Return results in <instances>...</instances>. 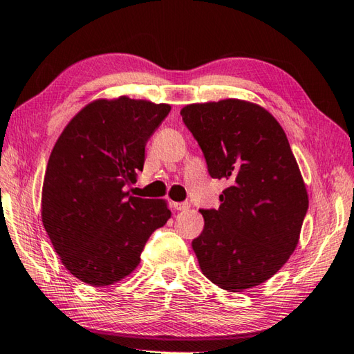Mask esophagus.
Masks as SVG:
<instances>
[{
  "label": "esophagus",
  "mask_w": 354,
  "mask_h": 354,
  "mask_svg": "<svg viewBox=\"0 0 354 354\" xmlns=\"http://www.w3.org/2000/svg\"><path fill=\"white\" fill-rule=\"evenodd\" d=\"M174 207L176 209V210H188L189 209V203H188V201H183V203H174Z\"/></svg>",
  "instance_id": "obj_1"
}]
</instances>
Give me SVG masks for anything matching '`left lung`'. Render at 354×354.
<instances>
[{
  "mask_svg": "<svg viewBox=\"0 0 354 354\" xmlns=\"http://www.w3.org/2000/svg\"><path fill=\"white\" fill-rule=\"evenodd\" d=\"M209 175L230 187L218 209H201L205 228L193 240L203 274L241 292L264 283L295 250L308 196L283 129L267 109L239 99L180 111Z\"/></svg>",
  "mask_w": 354,
  "mask_h": 354,
  "instance_id": "obj_1",
  "label": "left lung"
}]
</instances>
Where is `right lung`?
<instances>
[{"label":"right lung","mask_w":354,"mask_h":354,"mask_svg":"<svg viewBox=\"0 0 354 354\" xmlns=\"http://www.w3.org/2000/svg\"><path fill=\"white\" fill-rule=\"evenodd\" d=\"M169 113L166 104L99 99L69 121L55 144L41 219L62 264L84 283L108 286L129 276L149 236L170 218L166 201L126 191Z\"/></svg>","instance_id":"right-lung-1"}]
</instances>
